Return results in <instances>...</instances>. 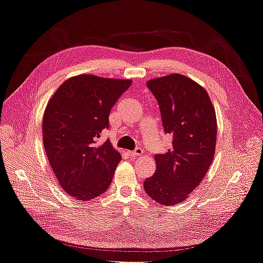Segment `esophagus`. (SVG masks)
<instances>
[{"label": "esophagus", "instance_id": "esophagus-1", "mask_svg": "<svg viewBox=\"0 0 263 263\" xmlns=\"http://www.w3.org/2000/svg\"><path fill=\"white\" fill-rule=\"evenodd\" d=\"M142 154H144V150H142L141 148H136L134 151H130L129 156L132 158H137V157H140Z\"/></svg>", "mask_w": 263, "mask_h": 263}]
</instances>
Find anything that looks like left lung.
I'll list each match as a JSON object with an SVG mask.
<instances>
[{"label": "left lung", "mask_w": 263, "mask_h": 263, "mask_svg": "<svg viewBox=\"0 0 263 263\" xmlns=\"http://www.w3.org/2000/svg\"><path fill=\"white\" fill-rule=\"evenodd\" d=\"M147 86L158 101L164 133L172 135V146L155 156L156 172L144 187L154 201L173 206L186 200L210 168L216 146V115L209 94L185 76L153 79Z\"/></svg>", "instance_id": "8db88e82"}]
</instances>
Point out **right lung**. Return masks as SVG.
<instances>
[{"label": "right lung", "mask_w": 263, "mask_h": 263, "mask_svg": "<svg viewBox=\"0 0 263 263\" xmlns=\"http://www.w3.org/2000/svg\"><path fill=\"white\" fill-rule=\"evenodd\" d=\"M130 80L81 74L63 82L47 105L44 146L55 178L78 201L105 192L122 156L107 139L98 144L108 116Z\"/></svg>", "instance_id": "obj_1"}]
</instances>
